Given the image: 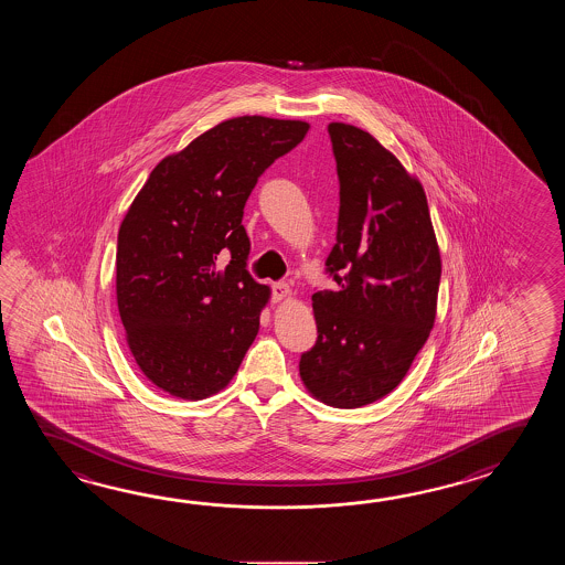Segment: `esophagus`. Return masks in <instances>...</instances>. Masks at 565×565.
I'll use <instances>...</instances> for the list:
<instances>
[{
	"label": "esophagus",
	"mask_w": 565,
	"mask_h": 565,
	"mask_svg": "<svg viewBox=\"0 0 565 565\" xmlns=\"http://www.w3.org/2000/svg\"><path fill=\"white\" fill-rule=\"evenodd\" d=\"M290 292H292V290H290L287 282H277V285H273V300H275V302L288 299V297H290Z\"/></svg>",
	"instance_id": "34e87169"
}]
</instances>
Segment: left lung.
I'll return each instance as SVG.
<instances>
[{
    "label": "left lung",
    "instance_id": "8db88e82",
    "mask_svg": "<svg viewBox=\"0 0 565 565\" xmlns=\"http://www.w3.org/2000/svg\"><path fill=\"white\" fill-rule=\"evenodd\" d=\"M339 175L337 242L327 270L339 290L315 292L317 343L302 384L333 408H361L406 377L430 335L440 248L420 180L373 135L329 122Z\"/></svg>",
    "mask_w": 565,
    "mask_h": 565
}]
</instances>
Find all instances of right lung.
Instances as JSON below:
<instances>
[{
    "instance_id": "obj_1",
    "label": "right lung",
    "mask_w": 565,
    "mask_h": 565,
    "mask_svg": "<svg viewBox=\"0 0 565 565\" xmlns=\"http://www.w3.org/2000/svg\"><path fill=\"white\" fill-rule=\"evenodd\" d=\"M305 120H222L149 173L122 217L117 307L145 377L181 399L214 396L236 375L270 288L246 270L244 205L275 159L309 131ZM222 252L231 254L224 269Z\"/></svg>"
}]
</instances>
